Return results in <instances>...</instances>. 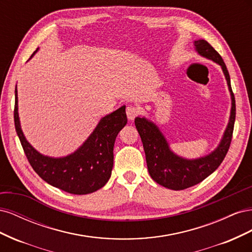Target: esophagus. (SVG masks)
Here are the masks:
<instances>
[{
    "mask_svg": "<svg viewBox=\"0 0 252 252\" xmlns=\"http://www.w3.org/2000/svg\"><path fill=\"white\" fill-rule=\"evenodd\" d=\"M138 113H139V108L136 107V106L129 105L126 108V114H127L128 120H130V121L133 120L136 116H138Z\"/></svg>",
    "mask_w": 252,
    "mask_h": 252,
    "instance_id": "esophagus-1",
    "label": "esophagus"
}]
</instances>
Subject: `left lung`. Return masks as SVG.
I'll list each match as a JSON object with an SVG mask.
<instances>
[{"mask_svg":"<svg viewBox=\"0 0 252 252\" xmlns=\"http://www.w3.org/2000/svg\"><path fill=\"white\" fill-rule=\"evenodd\" d=\"M194 46L201 56L220 65L231 94L232 106L229 123L219 147L204 158L196 159L183 158L174 155L169 149L168 143L156 124L145 118H135L134 120L135 127L143 142L150 177L158 184L172 190L186 189L204 181L223 162L232 140L235 121V100L230 85L229 72L222 57L207 41H195Z\"/></svg>","mask_w":252,"mask_h":252,"instance_id":"left-lung-1","label":"left lung"}]
</instances>
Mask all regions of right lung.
<instances>
[{
  "label": "right lung",
  "mask_w": 252,
  "mask_h": 252,
  "mask_svg": "<svg viewBox=\"0 0 252 252\" xmlns=\"http://www.w3.org/2000/svg\"><path fill=\"white\" fill-rule=\"evenodd\" d=\"M35 52L36 50L32 56ZM13 116L14 126L28 162L48 184L68 193L87 194L96 191L108 182L113 167L114 141L127 124L125 106L104 117L77 151L60 158L39 154L26 141L20 126L17 89Z\"/></svg>",
  "instance_id": "add662e5"
}]
</instances>
